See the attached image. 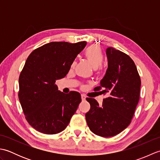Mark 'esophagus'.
Masks as SVG:
<instances>
[{"instance_id":"esophagus-1","label":"esophagus","mask_w":160,"mask_h":160,"mask_svg":"<svg viewBox=\"0 0 160 160\" xmlns=\"http://www.w3.org/2000/svg\"><path fill=\"white\" fill-rule=\"evenodd\" d=\"M81 98H82V100L84 101V100H86V96H84V95L82 94V95H81Z\"/></svg>"}]
</instances>
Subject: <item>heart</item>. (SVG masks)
<instances>
[{
    "label": "heart",
    "mask_w": 160,
    "mask_h": 160,
    "mask_svg": "<svg viewBox=\"0 0 160 160\" xmlns=\"http://www.w3.org/2000/svg\"><path fill=\"white\" fill-rule=\"evenodd\" d=\"M84 55L93 69H97L100 66L103 60L102 51L100 47L96 45H91L88 47L84 53ZM75 64H76V62H73L72 64V67H73Z\"/></svg>",
    "instance_id": "1"
}]
</instances>
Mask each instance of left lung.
Returning a JSON list of instances; mask_svg holds the SVG:
<instances>
[{"mask_svg":"<svg viewBox=\"0 0 160 160\" xmlns=\"http://www.w3.org/2000/svg\"><path fill=\"white\" fill-rule=\"evenodd\" d=\"M108 68L94 91L108 97L100 107L94 98H87L91 108L85 114L88 127L101 137H112L130 124L140 99L141 80L136 66L127 54L108 47L106 50Z\"/></svg>","mask_w":160,"mask_h":160,"instance_id":"obj_1","label":"left lung"}]
</instances>
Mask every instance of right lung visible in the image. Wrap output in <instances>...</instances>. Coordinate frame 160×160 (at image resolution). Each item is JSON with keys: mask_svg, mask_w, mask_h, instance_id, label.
<instances>
[{"mask_svg": "<svg viewBox=\"0 0 160 160\" xmlns=\"http://www.w3.org/2000/svg\"><path fill=\"white\" fill-rule=\"evenodd\" d=\"M86 45L85 41L52 42L33 51L27 59L19 77L18 98L27 121L36 131L58 133L76 113L80 94L64 93L55 83L66 76Z\"/></svg>", "mask_w": 160, "mask_h": 160, "instance_id": "add662e5", "label": "right lung"}]
</instances>
